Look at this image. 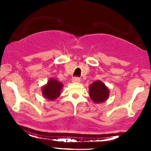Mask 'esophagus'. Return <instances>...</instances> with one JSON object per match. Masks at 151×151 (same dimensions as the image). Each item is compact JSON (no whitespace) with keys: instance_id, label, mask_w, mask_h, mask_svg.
I'll use <instances>...</instances> for the list:
<instances>
[{"instance_id":"34e87169","label":"esophagus","mask_w":151,"mask_h":151,"mask_svg":"<svg viewBox=\"0 0 151 151\" xmlns=\"http://www.w3.org/2000/svg\"><path fill=\"white\" fill-rule=\"evenodd\" d=\"M73 82H80V78L78 76H75L73 78Z\"/></svg>"}]
</instances>
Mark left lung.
<instances>
[{"label": "left lung", "mask_w": 151, "mask_h": 151, "mask_svg": "<svg viewBox=\"0 0 151 151\" xmlns=\"http://www.w3.org/2000/svg\"><path fill=\"white\" fill-rule=\"evenodd\" d=\"M90 97L95 103H101L106 101L109 97V90L101 81L94 82L89 88Z\"/></svg>", "instance_id": "1"}]
</instances>
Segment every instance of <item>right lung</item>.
Masks as SVG:
<instances>
[{
	"mask_svg": "<svg viewBox=\"0 0 151 151\" xmlns=\"http://www.w3.org/2000/svg\"><path fill=\"white\" fill-rule=\"evenodd\" d=\"M62 88V83L58 82L57 80L51 78L47 82V84L45 87L42 88V94L47 99H56L60 94V90Z\"/></svg>",
	"mask_w": 151,
	"mask_h": 151,
	"instance_id": "1",
	"label": "right lung"
}]
</instances>
